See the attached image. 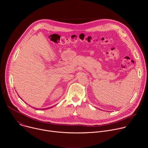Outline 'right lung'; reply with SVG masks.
<instances>
[{
  "label": "right lung",
  "instance_id": "right-lung-1",
  "mask_svg": "<svg viewBox=\"0 0 148 148\" xmlns=\"http://www.w3.org/2000/svg\"><path fill=\"white\" fill-rule=\"evenodd\" d=\"M47 109H48V108H46V110H47ZM37 110H38V109H37ZM46 110V108H45H45H44V109H43V110Z\"/></svg>",
  "mask_w": 148,
  "mask_h": 148
}]
</instances>
